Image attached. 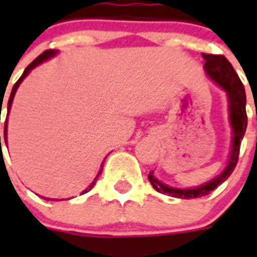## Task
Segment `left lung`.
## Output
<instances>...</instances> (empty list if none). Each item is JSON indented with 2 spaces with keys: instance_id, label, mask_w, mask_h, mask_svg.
I'll return each instance as SVG.
<instances>
[{
  "instance_id": "1",
  "label": "left lung",
  "mask_w": 257,
  "mask_h": 257,
  "mask_svg": "<svg viewBox=\"0 0 257 257\" xmlns=\"http://www.w3.org/2000/svg\"><path fill=\"white\" fill-rule=\"evenodd\" d=\"M205 59V71L209 75L210 78L215 82L220 85L223 89L227 92L228 96V103H230V119H231L232 125V150L230 160H228V165L220 173L216 179L212 182H208L204 186H199L195 189L189 190H180L173 189V187H168L167 184L158 182L153 172L149 173V180H150L151 186L158 191V193L168 194L176 198L183 199H191L198 198V197H204L215 190L219 184H221L224 180L228 179L231 175L234 168L237 167L238 156H239V147H241V140H242L245 131H246V125H248V117H246V96H245V88L241 79L235 73V70L232 68L231 63L227 60L223 55H210V53H202Z\"/></svg>"
}]
</instances>
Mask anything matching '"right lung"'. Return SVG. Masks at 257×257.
I'll return each instance as SVG.
<instances>
[{"instance_id":"right-lung-1","label":"right lung","mask_w":257,"mask_h":257,"mask_svg":"<svg viewBox=\"0 0 257 257\" xmlns=\"http://www.w3.org/2000/svg\"><path fill=\"white\" fill-rule=\"evenodd\" d=\"M55 53H56V51H53V49H48V51H45V52H42L41 55L38 56V58L34 59V60H33V62H31V63L29 64V66H27V67H26L25 73L22 74V77H20V78L18 79V82H16V84L14 85V88H12V92H11V96H9L8 112H7L5 126H4V139H5V143H7V123H8V114H9V110H11V106H12V100H14V96H15V93H16V89H18V86H19L20 82L23 81V78H25L26 75L30 73V70H33V68L36 67V66H38V64H40V63H42L44 60H47V59L52 58ZM0 147H1V136H0ZM101 169H103V165H101ZM101 169H100V172H99V175H100V173H101ZM99 175H97V176H99ZM97 176H96V179H97ZM96 179H95V180H93V182H92V183H90V186H89V187H88V189H85L84 191H82V194L88 193V191H90V190L93 189V186H95V183H96ZM45 199H47V198H45Z\"/></svg>"}]
</instances>
